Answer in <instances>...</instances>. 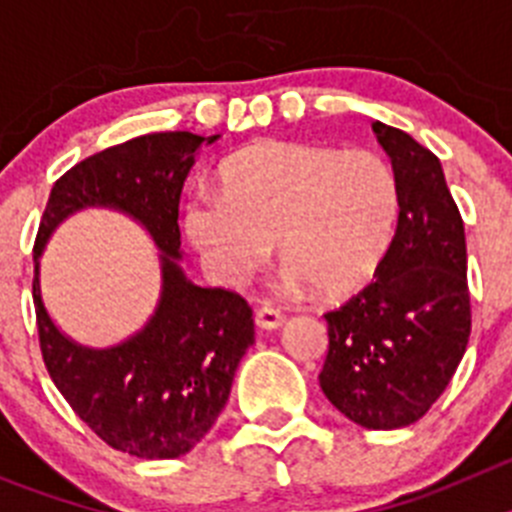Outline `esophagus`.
I'll return each mask as SVG.
<instances>
[{"label":"esophagus","instance_id":"34e87169","mask_svg":"<svg viewBox=\"0 0 512 512\" xmlns=\"http://www.w3.org/2000/svg\"><path fill=\"white\" fill-rule=\"evenodd\" d=\"M253 320H256V325H259V328L274 330L284 323V315L279 310H274L271 305H261L259 310H256V315H253Z\"/></svg>","mask_w":512,"mask_h":512}]
</instances>
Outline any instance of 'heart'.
<instances>
[{
    "mask_svg": "<svg viewBox=\"0 0 512 512\" xmlns=\"http://www.w3.org/2000/svg\"><path fill=\"white\" fill-rule=\"evenodd\" d=\"M400 189L366 148L264 143L220 169V189H197L184 233L212 279L241 284L277 246L289 287L346 297L377 274L395 235Z\"/></svg>",
    "mask_w": 512,
    "mask_h": 512,
    "instance_id": "obj_1",
    "label": "heart"
}]
</instances>
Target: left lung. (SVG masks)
<instances>
[{"label":"left lung","mask_w":512,"mask_h":512,"mask_svg":"<svg viewBox=\"0 0 512 512\" xmlns=\"http://www.w3.org/2000/svg\"><path fill=\"white\" fill-rule=\"evenodd\" d=\"M372 130L400 189L397 230L374 282L325 312L320 387L361 428L395 431L431 410L467 351V241L441 161L402 130Z\"/></svg>","instance_id":"1"}]
</instances>
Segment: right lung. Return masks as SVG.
<instances>
[{
  "instance_id": "obj_1",
  "label": "right lung",
  "mask_w": 512,
  "mask_h": 512,
  "mask_svg": "<svg viewBox=\"0 0 512 512\" xmlns=\"http://www.w3.org/2000/svg\"><path fill=\"white\" fill-rule=\"evenodd\" d=\"M220 135L148 133L84 158L53 184L35 238L33 302L43 361L74 413L112 449L138 459L192 451L223 413L235 369L253 346L251 307L182 269L179 197L197 151ZM133 216L159 248L162 292L147 325L107 349L84 347L52 323L39 292V256L74 211Z\"/></svg>"
}]
</instances>
